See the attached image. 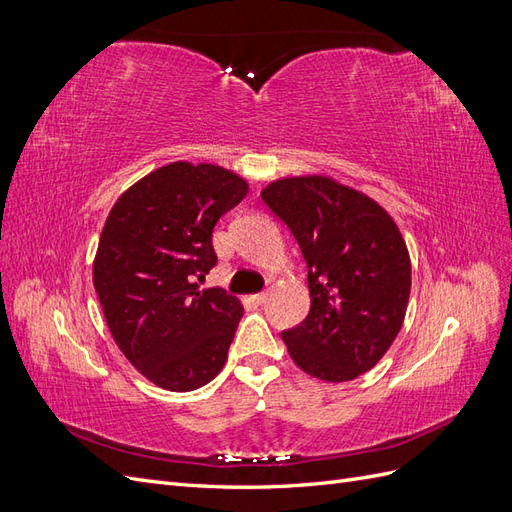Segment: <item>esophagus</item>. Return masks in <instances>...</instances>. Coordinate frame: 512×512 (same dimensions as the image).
<instances>
[{"label":"esophagus","instance_id":"obj_1","mask_svg":"<svg viewBox=\"0 0 512 512\" xmlns=\"http://www.w3.org/2000/svg\"><path fill=\"white\" fill-rule=\"evenodd\" d=\"M252 303H256V305H262L267 301V292H258V294H252Z\"/></svg>","mask_w":512,"mask_h":512}]
</instances>
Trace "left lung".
<instances>
[{"instance_id":"1","label":"left lung","mask_w":512,"mask_h":512,"mask_svg":"<svg viewBox=\"0 0 512 512\" xmlns=\"http://www.w3.org/2000/svg\"><path fill=\"white\" fill-rule=\"evenodd\" d=\"M307 262L309 307L282 333L312 378L346 382L374 367L404 324L412 265L395 220L374 198L329 175L280 177L260 192Z\"/></svg>"}]
</instances>
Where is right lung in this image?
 <instances>
[{
  "label": "right lung",
  "mask_w": 512,
  "mask_h": 512,
  "mask_svg": "<svg viewBox=\"0 0 512 512\" xmlns=\"http://www.w3.org/2000/svg\"><path fill=\"white\" fill-rule=\"evenodd\" d=\"M250 183L218 164L170 162L132 183L108 211L94 288L108 331L134 369L160 389L196 391L220 374L243 305L200 290L218 262L213 226Z\"/></svg>",
  "instance_id": "add662e5"
}]
</instances>
